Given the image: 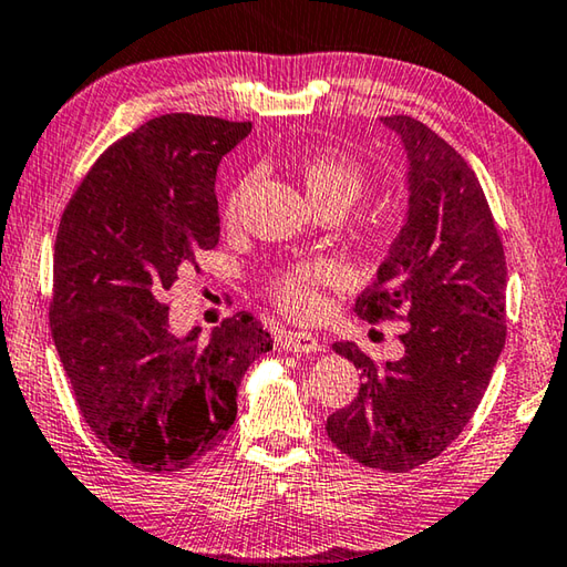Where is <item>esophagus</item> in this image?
<instances>
[{"label":"esophagus","mask_w":567,"mask_h":567,"mask_svg":"<svg viewBox=\"0 0 567 567\" xmlns=\"http://www.w3.org/2000/svg\"><path fill=\"white\" fill-rule=\"evenodd\" d=\"M280 348L290 352H320L322 342L312 332L287 330L280 334Z\"/></svg>","instance_id":"34e87169"}]
</instances>
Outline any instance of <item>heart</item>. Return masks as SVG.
Here are the masks:
<instances>
[{
    "mask_svg": "<svg viewBox=\"0 0 567 567\" xmlns=\"http://www.w3.org/2000/svg\"><path fill=\"white\" fill-rule=\"evenodd\" d=\"M300 175L307 195L322 213L340 209L344 213L364 189V172L352 157L340 150H310L300 157ZM247 179H239L227 195L225 215L235 217L243 203ZM362 235L372 245H385L395 233V219L388 213H372L362 219ZM340 282V270L330 260H297L277 267L267 277L265 292L277 310L295 320H315L324 310L322 290Z\"/></svg>",
    "mask_w": 567,
    "mask_h": 567,
    "instance_id": "1",
    "label": "heart"
}]
</instances>
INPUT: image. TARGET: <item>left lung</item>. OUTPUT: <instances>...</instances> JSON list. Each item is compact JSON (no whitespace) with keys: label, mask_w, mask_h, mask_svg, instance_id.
<instances>
[{"label":"left lung","mask_w":567,"mask_h":567,"mask_svg":"<svg viewBox=\"0 0 567 567\" xmlns=\"http://www.w3.org/2000/svg\"><path fill=\"white\" fill-rule=\"evenodd\" d=\"M410 157L408 223L354 310L408 320L405 354L378 362L354 342L332 350L362 370L348 408L328 417L340 453L408 473L437 457L473 417L505 348V249L475 172L455 147L408 114H388Z\"/></svg>","instance_id":"obj_1"}]
</instances>
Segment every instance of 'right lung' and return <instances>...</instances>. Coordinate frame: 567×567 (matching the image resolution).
Returning a JSON list of instances; mask_svg holds the SVG:
<instances>
[{"label":"right lung","instance_id":"add662e5","mask_svg":"<svg viewBox=\"0 0 567 567\" xmlns=\"http://www.w3.org/2000/svg\"><path fill=\"white\" fill-rule=\"evenodd\" d=\"M252 122L162 114L102 152L54 243L52 338L84 422L124 463L177 473L223 443L272 338L252 315L169 332L162 295L215 249L217 165Z\"/></svg>","mask_w":567,"mask_h":567}]
</instances>
